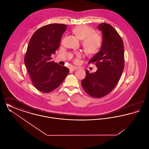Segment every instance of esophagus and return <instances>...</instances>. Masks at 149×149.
Here are the masks:
<instances>
[{"label": "esophagus", "mask_w": 149, "mask_h": 149, "mask_svg": "<svg viewBox=\"0 0 149 149\" xmlns=\"http://www.w3.org/2000/svg\"><path fill=\"white\" fill-rule=\"evenodd\" d=\"M78 69H79V68L77 67V66H72V67H71L70 68V70H71V71H75V70H77Z\"/></svg>", "instance_id": "1"}]
</instances>
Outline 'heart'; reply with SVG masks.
I'll return each instance as SVG.
<instances>
[{
	"mask_svg": "<svg viewBox=\"0 0 149 149\" xmlns=\"http://www.w3.org/2000/svg\"><path fill=\"white\" fill-rule=\"evenodd\" d=\"M72 32L80 40H82V45L85 51L91 55L97 53L103 45V38L101 35L94 32V30L89 26L80 25L74 28ZM81 57V53L77 52L74 58L75 62H78V58Z\"/></svg>",
	"mask_w": 149,
	"mask_h": 149,
	"instance_id": "heart-1",
	"label": "heart"
}]
</instances>
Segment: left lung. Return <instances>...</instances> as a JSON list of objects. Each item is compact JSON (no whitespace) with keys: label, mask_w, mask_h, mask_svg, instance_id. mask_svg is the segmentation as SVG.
Returning <instances> with one entry per match:
<instances>
[{"label":"left lung","mask_w":149,"mask_h":149,"mask_svg":"<svg viewBox=\"0 0 149 149\" xmlns=\"http://www.w3.org/2000/svg\"><path fill=\"white\" fill-rule=\"evenodd\" d=\"M102 31L101 50L93 57L88 64H95L97 70L89 73L81 81L85 92L93 98H100L111 92L120 78L125 66L124 45L117 31L109 24L102 23L98 26Z\"/></svg>","instance_id":"obj_1"}]
</instances>
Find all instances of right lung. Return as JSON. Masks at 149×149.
I'll list each match as a JSON object with an SVG mask.
<instances>
[{
  "mask_svg": "<svg viewBox=\"0 0 149 149\" xmlns=\"http://www.w3.org/2000/svg\"><path fill=\"white\" fill-rule=\"evenodd\" d=\"M67 27L64 24L52 23L38 29L31 37L24 57L32 83L43 93L56 89L69 72L64 66L51 61V55L58 49Z\"/></svg>",
  "mask_w": 149,
  "mask_h": 149,
  "instance_id": "right-lung-1",
  "label": "right lung"
}]
</instances>
